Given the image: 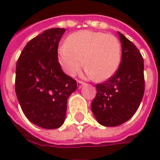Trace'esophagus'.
Wrapping results in <instances>:
<instances>
[{"instance_id":"esophagus-1","label":"esophagus","mask_w":160,"mask_h":160,"mask_svg":"<svg viewBox=\"0 0 160 160\" xmlns=\"http://www.w3.org/2000/svg\"><path fill=\"white\" fill-rule=\"evenodd\" d=\"M77 84H78V87H79V88H80V87H82V86H84V85H86V83L83 82V81H81V80H78Z\"/></svg>"}]
</instances>
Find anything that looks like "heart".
Here are the masks:
<instances>
[{"label":"heart","instance_id":"obj_1","mask_svg":"<svg viewBox=\"0 0 160 160\" xmlns=\"http://www.w3.org/2000/svg\"><path fill=\"white\" fill-rule=\"evenodd\" d=\"M58 59L68 75H74L85 62L88 76L104 81L118 71L122 59V47L119 40L111 34L80 31L69 35L66 43L58 48Z\"/></svg>","mask_w":160,"mask_h":160}]
</instances>
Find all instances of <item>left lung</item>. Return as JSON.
Listing matches in <instances>:
<instances>
[{
    "label": "left lung",
    "instance_id": "8db88e82",
    "mask_svg": "<svg viewBox=\"0 0 160 160\" xmlns=\"http://www.w3.org/2000/svg\"><path fill=\"white\" fill-rule=\"evenodd\" d=\"M122 60L114 75L97 84L91 108L103 126L116 127L129 120L141 104L145 91L144 60L137 47L121 32Z\"/></svg>",
    "mask_w": 160,
    "mask_h": 160
}]
</instances>
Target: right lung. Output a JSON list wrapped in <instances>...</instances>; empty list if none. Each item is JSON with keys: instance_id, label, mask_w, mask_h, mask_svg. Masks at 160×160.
Here are the masks:
<instances>
[{"instance_id": "obj_1", "label": "right lung", "mask_w": 160, "mask_h": 160, "mask_svg": "<svg viewBox=\"0 0 160 160\" xmlns=\"http://www.w3.org/2000/svg\"><path fill=\"white\" fill-rule=\"evenodd\" d=\"M66 30L51 28L30 40L16 64L15 92L27 119L47 129L61 127L67 100L77 89L76 80L63 72L58 43Z\"/></svg>"}]
</instances>
